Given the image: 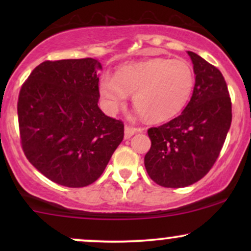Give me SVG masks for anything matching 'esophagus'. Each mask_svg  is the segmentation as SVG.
Returning <instances> with one entry per match:
<instances>
[{"label": "esophagus", "mask_w": 251, "mask_h": 251, "mask_svg": "<svg viewBox=\"0 0 251 251\" xmlns=\"http://www.w3.org/2000/svg\"><path fill=\"white\" fill-rule=\"evenodd\" d=\"M139 131H142V128H137V127H133V126L125 125V138L126 139H128V138H131L132 135Z\"/></svg>", "instance_id": "34e87169"}]
</instances>
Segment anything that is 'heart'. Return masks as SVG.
<instances>
[{"label":"heart","mask_w":251,"mask_h":251,"mask_svg":"<svg viewBox=\"0 0 251 251\" xmlns=\"http://www.w3.org/2000/svg\"><path fill=\"white\" fill-rule=\"evenodd\" d=\"M195 86L192 66L183 59L157 57L129 63L116 72L114 76L103 74L99 92L106 108L116 112L133 93V105L146 119L162 122L185 107Z\"/></svg>","instance_id":"obj_1"}]
</instances>
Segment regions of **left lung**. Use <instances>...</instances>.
Segmentation results:
<instances>
[{
	"label": "left lung",
	"instance_id": "1",
	"mask_svg": "<svg viewBox=\"0 0 251 251\" xmlns=\"http://www.w3.org/2000/svg\"><path fill=\"white\" fill-rule=\"evenodd\" d=\"M188 54L196 74L191 99L180 116L148 129L151 149L144 163L150 178L164 188H185L208 174L231 125V99L221 71Z\"/></svg>",
	"mask_w": 251,
	"mask_h": 251
}]
</instances>
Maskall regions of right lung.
I'll use <instances>...</instances> for the list:
<instances>
[{
	"label": "right lung",
	"mask_w": 251,
	"mask_h": 251,
	"mask_svg": "<svg viewBox=\"0 0 251 251\" xmlns=\"http://www.w3.org/2000/svg\"><path fill=\"white\" fill-rule=\"evenodd\" d=\"M97 59L40 63L20 89L21 146L36 170L60 185L94 183L124 139V123L98 106Z\"/></svg>",
	"instance_id": "add662e5"
}]
</instances>
